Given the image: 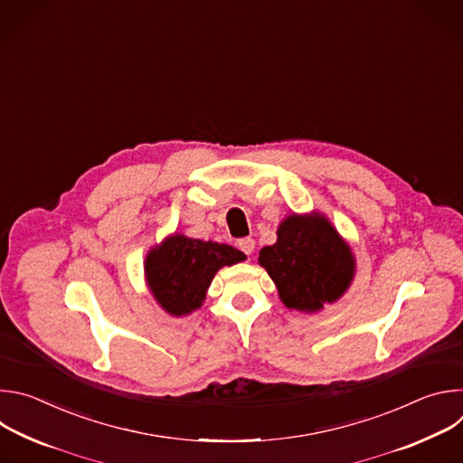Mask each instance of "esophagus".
<instances>
[{"mask_svg": "<svg viewBox=\"0 0 463 463\" xmlns=\"http://www.w3.org/2000/svg\"><path fill=\"white\" fill-rule=\"evenodd\" d=\"M238 247H240L247 256H250L252 250H254V240H252V238H241V240L238 241Z\"/></svg>", "mask_w": 463, "mask_h": 463, "instance_id": "1", "label": "esophagus"}]
</instances>
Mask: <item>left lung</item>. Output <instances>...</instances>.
Listing matches in <instances>:
<instances>
[{"label":"left lung","mask_w":463,"mask_h":463,"mask_svg":"<svg viewBox=\"0 0 463 463\" xmlns=\"http://www.w3.org/2000/svg\"><path fill=\"white\" fill-rule=\"evenodd\" d=\"M277 236V243L260 250L258 261L289 309L315 313L346 293L355 258L324 214H291Z\"/></svg>","instance_id":"8db88e82"}]
</instances>
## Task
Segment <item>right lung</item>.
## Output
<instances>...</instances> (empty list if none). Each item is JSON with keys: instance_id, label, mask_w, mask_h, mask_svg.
Returning <instances> with one entry per match:
<instances>
[{"instance_id": "1", "label": "right lung", "mask_w": 463, "mask_h": 463, "mask_svg": "<svg viewBox=\"0 0 463 463\" xmlns=\"http://www.w3.org/2000/svg\"><path fill=\"white\" fill-rule=\"evenodd\" d=\"M245 254L227 243L172 234L150 249L145 260L148 288L157 304L174 317L202 307L214 275Z\"/></svg>"}]
</instances>
